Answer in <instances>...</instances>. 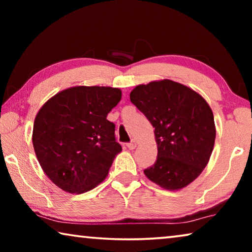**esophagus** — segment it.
Segmentation results:
<instances>
[{"instance_id": "obj_1", "label": "esophagus", "mask_w": 252, "mask_h": 252, "mask_svg": "<svg viewBox=\"0 0 252 252\" xmlns=\"http://www.w3.org/2000/svg\"><path fill=\"white\" fill-rule=\"evenodd\" d=\"M126 146H127V148L130 149V150H134L136 146H138V143H136V141H131L130 143H127Z\"/></svg>"}]
</instances>
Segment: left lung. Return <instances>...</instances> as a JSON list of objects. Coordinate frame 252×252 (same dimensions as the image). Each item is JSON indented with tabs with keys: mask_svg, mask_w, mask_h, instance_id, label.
I'll use <instances>...</instances> for the list:
<instances>
[{
	"mask_svg": "<svg viewBox=\"0 0 252 252\" xmlns=\"http://www.w3.org/2000/svg\"><path fill=\"white\" fill-rule=\"evenodd\" d=\"M130 100L155 127L157 161L144 170L162 189L181 190L206 168L215 146L213 113L203 97L172 80L139 84Z\"/></svg>",
	"mask_w": 252,
	"mask_h": 252,
	"instance_id": "obj_1",
	"label": "left lung"
}]
</instances>
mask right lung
Listing matches in <instances>:
<instances>
[{"instance_id": "right-lung-1", "label": "right lung", "mask_w": 252, "mask_h": 252, "mask_svg": "<svg viewBox=\"0 0 252 252\" xmlns=\"http://www.w3.org/2000/svg\"><path fill=\"white\" fill-rule=\"evenodd\" d=\"M122 92L111 87H76L60 91L42 105L32 142L42 170L69 193L94 189L122 151L112 122L106 120Z\"/></svg>"}]
</instances>
